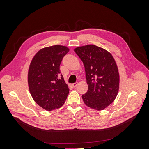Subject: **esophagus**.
<instances>
[{"label": "esophagus", "mask_w": 149, "mask_h": 149, "mask_svg": "<svg viewBox=\"0 0 149 149\" xmlns=\"http://www.w3.org/2000/svg\"><path fill=\"white\" fill-rule=\"evenodd\" d=\"M77 84H78V83H72V86L73 87V88H75L77 86Z\"/></svg>", "instance_id": "esophagus-1"}]
</instances>
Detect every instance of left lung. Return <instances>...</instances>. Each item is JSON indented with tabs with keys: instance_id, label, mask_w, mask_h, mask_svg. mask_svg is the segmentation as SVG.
Returning a JSON list of instances; mask_svg holds the SVG:
<instances>
[{
	"instance_id": "left-lung-1",
	"label": "left lung",
	"mask_w": 149,
	"mask_h": 149,
	"mask_svg": "<svg viewBox=\"0 0 149 149\" xmlns=\"http://www.w3.org/2000/svg\"><path fill=\"white\" fill-rule=\"evenodd\" d=\"M84 66L87 92L82 95L84 104L97 111L104 110L118 94L120 75L115 59L106 49L94 45L74 49Z\"/></svg>"
}]
</instances>
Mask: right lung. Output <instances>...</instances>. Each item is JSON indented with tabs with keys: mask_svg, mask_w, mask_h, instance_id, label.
<instances>
[{
	"mask_svg": "<svg viewBox=\"0 0 149 149\" xmlns=\"http://www.w3.org/2000/svg\"><path fill=\"white\" fill-rule=\"evenodd\" d=\"M69 51L65 46L46 47L31 61L28 73L30 93L35 102L47 111L61 107L69 92L60 70L61 61Z\"/></svg>",
	"mask_w": 149,
	"mask_h": 149,
	"instance_id": "right-lung-1",
	"label": "right lung"
}]
</instances>
